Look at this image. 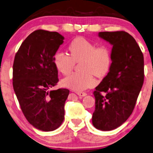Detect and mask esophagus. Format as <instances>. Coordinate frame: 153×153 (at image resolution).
Wrapping results in <instances>:
<instances>
[{
    "mask_svg": "<svg viewBox=\"0 0 153 153\" xmlns=\"http://www.w3.org/2000/svg\"><path fill=\"white\" fill-rule=\"evenodd\" d=\"M76 94L79 96V97H85L87 95L85 92H76Z\"/></svg>",
    "mask_w": 153,
    "mask_h": 153,
    "instance_id": "obj_1",
    "label": "esophagus"
}]
</instances>
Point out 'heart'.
<instances>
[{"mask_svg":"<svg viewBox=\"0 0 153 153\" xmlns=\"http://www.w3.org/2000/svg\"><path fill=\"white\" fill-rule=\"evenodd\" d=\"M70 55L58 51L53 54L55 67L63 75L72 71L75 64L79 62L80 71L74 72L62 79V85L76 91H81L96 85L93 74L97 77L105 76L112 62L111 51L108 46L100 45L84 37L74 39L68 46Z\"/></svg>","mask_w":153,"mask_h":153,"instance_id":"heart-1","label":"heart"}]
</instances>
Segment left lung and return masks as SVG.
Returning a JSON list of instances; mask_svg holds the SVG:
<instances>
[{
	"label": "left lung",
	"instance_id": "obj_1",
	"mask_svg": "<svg viewBox=\"0 0 153 153\" xmlns=\"http://www.w3.org/2000/svg\"><path fill=\"white\" fill-rule=\"evenodd\" d=\"M99 36L113 45L112 63L94 91L92 123L98 130L109 131L122 125L134 110L144 83V55L126 31H102Z\"/></svg>",
	"mask_w": 153,
	"mask_h": 153
}]
</instances>
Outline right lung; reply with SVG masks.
Masks as SVG:
<instances>
[{
	"label": "right lung",
	"instance_id": "right-lung-1",
	"mask_svg": "<svg viewBox=\"0 0 153 153\" xmlns=\"http://www.w3.org/2000/svg\"><path fill=\"white\" fill-rule=\"evenodd\" d=\"M63 40L56 31L36 30L22 42L14 59L12 84L21 111L42 131L56 130L64 120L69 90L49 91L59 82L53 56Z\"/></svg>",
	"mask_w": 153,
	"mask_h": 153
}]
</instances>
